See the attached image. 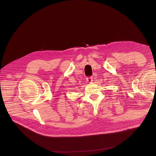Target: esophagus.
<instances>
[{
	"label": "esophagus",
	"instance_id": "obj_1",
	"mask_svg": "<svg viewBox=\"0 0 156 156\" xmlns=\"http://www.w3.org/2000/svg\"><path fill=\"white\" fill-rule=\"evenodd\" d=\"M87 81H88V82H92V81H93V77L92 76H88L87 78Z\"/></svg>",
	"mask_w": 156,
	"mask_h": 156
}]
</instances>
